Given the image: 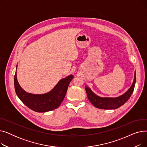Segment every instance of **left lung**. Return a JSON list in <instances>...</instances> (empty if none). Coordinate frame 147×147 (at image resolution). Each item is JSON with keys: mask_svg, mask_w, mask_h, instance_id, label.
I'll return each mask as SVG.
<instances>
[{"mask_svg": "<svg viewBox=\"0 0 147 147\" xmlns=\"http://www.w3.org/2000/svg\"><path fill=\"white\" fill-rule=\"evenodd\" d=\"M136 83V72L134 74V79L132 86L124 94L115 98L100 97L95 94L88 86H85V90L88 98L93 105L98 109L104 110L116 109L126 102L133 93Z\"/></svg>", "mask_w": 147, "mask_h": 147, "instance_id": "1", "label": "left lung"}]
</instances>
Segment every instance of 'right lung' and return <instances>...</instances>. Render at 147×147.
Instances as JSON below:
<instances>
[{"mask_svg":"<svg viewBox=\"0 0 147 147\" xmlns=\"http://www.w3.org/2000/svg\"><path fill=\"white\" fill-rule=\"evenodd\" d=\"M73 75L61 79L50 92L44 94H32L22 89L17 80V70L14 76L15 92L21 101L30 109L38 113L52 111L59 107L65 98Z\"/></svg>","mask_w":147,"mask_h":147,"instance_id":"right-lung-1","label":"right lung"}]
</instances>
